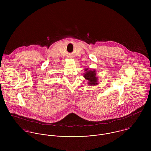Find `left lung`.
<instances>
[{
	"label": "left lung",
	"mask_w": 151,
	"mask_h": 151,
	"mask_svg": "<svg viewBox=\"0 0 151 151\" xmlns=\"http://www.w3.org/2000/svg\"><path fill=\"white\" fill-rule=\"evenodd\" d=\"M86 73H84V78L88 80V83L89 86H96L98 83V78L96 76V73L95 70H88V68L86 69Z\"/></svg>",
	"instance_id": "1"
}]
</instances>
